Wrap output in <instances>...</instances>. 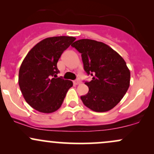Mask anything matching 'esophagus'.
Returning a JSON list of instances; mask_svg holds the SVG:
<instances>
[{
	"mask_svg": "<svg viewBox=\"0 0 154 154\" xmlns=\"http://www.w3.org/2000/svg\"><path fill=\"white\" fill-rule=\"evenodd\" d=\"M73 83H74V85H80V84L81 83V82L80 80H74L73 82Z\"/></svg>",
	"mask_w": 154,
	"mask_h": 154,
	"instance_id": "obj_1",
	"label": "esophagus"
}]
</instances>
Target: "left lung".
<instances>
[{"label": "left lung", "mask_w": 154, "mask_h": 154, "mask_svg": "<svg viewBox=\"0 0 154 154\" xmlns=\"http://www.w3.org/2000/svg\"><path fill=\"white\" fill-rule=\"evenodd\" d=\"M72 46L81 53L84 70L92 76L85 82L89 91L81 100L95 112L110 110L121 102L129 87L130 71L124 58L106 44L77 40Z\"/></svg>", "instance_id": "left-lung-1"}]
</instances>
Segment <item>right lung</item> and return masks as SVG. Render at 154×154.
I'll list each match as a JSON object with an SVG mask.
<instances>
[{
	"label": "right lung",
	"instance_id": "1",
	"mask_svg": "<svg viewBox=\"0 0 154 154\" xmlns=\"http://www.w3.org/2000/svg\"><path fill=\"white\" fill-rule=\"evenodd\" d=\"M76 38L53 36L43 39L28 52L19 71L20 88L27 103L38 112L51 113L61 106L71 80L58 77L60 55Z\"/></svg>",
	"mask_w": 154,
	"mask_h": 154
}]
</instances>
